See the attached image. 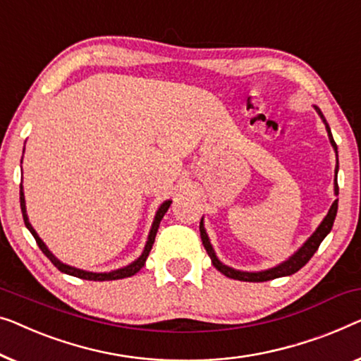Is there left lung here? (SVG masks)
I'll list each match as a JSON object with an SVG mask.
<instances>
[{
	"label": "left lung",
	"mask_w": 361,
	"mask_h": 361,
	"mask_svg": "<svg viewBox=\"0 0 361 361\" xmlns=\"http://www.w3.org/2000/svg\"><path fill=\"white\" fill-rule=\"evenodd\" d=\"M314 109L319 114L322 122L326 123V118H324L322 112L319 111L314 106ZM326 130H327V135H329V140H331V145L334 146V149H336L337 153V145L334 142L332 138V133H331V128H329V125L326 123ZM337 171H338V161H337V168H336V185H334V190H336V195H338V185H337ZM337 207H338V200H336L332 203L331 210L326 215V218L322 219V223L317 226V229L314 233H312V236L307 239V241L301 245L300 249L296 250V252L291 255L288 260H285V262H281L280 265H276V267H271L269 270H262V271H241V270H234L231 267H228V265L221 264L216 257L215 250H213L212 244H210V239H208V234L205 231V228H203V218L200 221V238H202V243H203V247L207 249L208 255H210L212 259V264L215 265V267L221 271L223 275L229 276V279H234V280H241V281H267V280H274V279H279V276H286V275H291V274H296L298 270L301 267H305V265L310 262V259L314 255V252L319 247L321 243L324 241V238L327 236L329 233H331V229L334 226V219H336L337 215Z\"/></svg>",
	"instance_id": "obj_1"
}]
</instances>
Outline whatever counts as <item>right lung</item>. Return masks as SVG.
Here are the masks:
<instances>
[{
	"label": "right lung",
	"mask_w": 361,
	"mask_h": 361,
	"mask_svg": "<svg viewBox=\"0 0 361 361\" xmlns=\"http://www.w3.org/2000/svg\"><path fill=\"white\" fill-rule=\"evenodd\" d=\"M19 195H20L19 197V200H20V212H23L24 223H25V226H27L29 231L32 233L35 243H37V245L40 247L42 252H44L47 257L51 260V264H54L56 269H59L60 271H63V274L78 276V279H82V280H92V281H107V280L127 279V276H132V275L137 274V271L142 270V267H143L145 262H146V259H148V255H149V250H151V247H153V244H154V238H156V233H158L161 219H163V216L166 215V212L169 210V207H171V203H172V200H166L163 205L158 208V212H156V216H154V221H153V226H151V231L148 234V241H146V245H145L142 255H140V257L135 260V262L127 265V267H122V269H117V270H112V271H104V274H96V271H86V270L71 267V265H66L63 262H60V260L56 259L55 255L50 252L49 247H47V245H45V243L42 241V239L39 238V234L35 233V229L32 228V224L29 223L27 213H25V200H24L23 185H20Z\"/></svg>",
	"instance_id": "obj_1"
}]
</instances>
